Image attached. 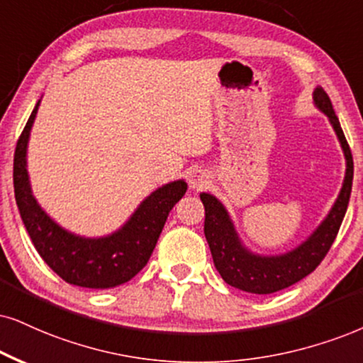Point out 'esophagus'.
Here are the masks:
<instances>
[{"mask_svg":"<svg viewBox=\"0 0 363 363\" xmlns=\"http://www.w3.org/2000/svg\"><path fill=\"white\" fill-rule=\"evenodd\" d=\"M207 182H208V177L202 172V169H195V172H191L190 174L191 189H202L203 185H207Z\"/></svg>","mask_w":363,"mask_h":363,"instance_id":"esophagus-1","label":"esophagus"}]
</instances>
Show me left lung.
I'll list each match as a JSON object with an SVG mask.
<instances>
[{
    "label": "left lung",
    "mask_w": 363,
    "mask_h": 363,
    "mask_svg": "<svg viewBox=\"0 0 363 363\" xmlns=\"http://www.w3.org/2000/svg\"><path fill=\"white\" fill-rule=\"evenodd\" d=\"M313 99L318 109L328 116L330 123L337 133L340 145L343 147L347 160V173L343 180L342 191L337 202L330 210L328 217L321 222V225L308 237L306 242L291 250L283 256H256L242 247L237 237L234 225H232L229 213L216 196L202 194L205 207V239H207L210 252H212L213 264L220 272L222 279L227 284L237 289L247 291L254 294H271L276 291L289 288L303 277L311 274L320 262L323 261L330 247L337 239V234L345 217L348 200H350L352 180H353V158L350 146L345 140V134L340 126V121L335 114L332 101L328 94L321 87H316L313 92Z\"/></svg>",
    "instance_id": "1"
}]
</instances>
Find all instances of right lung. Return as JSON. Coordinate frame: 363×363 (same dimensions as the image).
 <instances>
[{
	"label": "right lung",
	"mask_w": 363,
	"mask_h": 363,
	"mask_svg": "<svg viewBox=\"0 0 363 363\" xmlns=\"http://www.w3.org/2000/svg\"><path fill=\"white\" fill-rule=\"evenodd\" d=\"M40 101L18 138L13 160V186L21 220L40 257L65 283L82 288H114L140 272L163 230L169 210L185 195L183 180L153 191L123 229L101 239H84L57 225L33 199L26 173V145Z\"/></svg>",
	"instance_id": "add662e5"
}]
</instances>
